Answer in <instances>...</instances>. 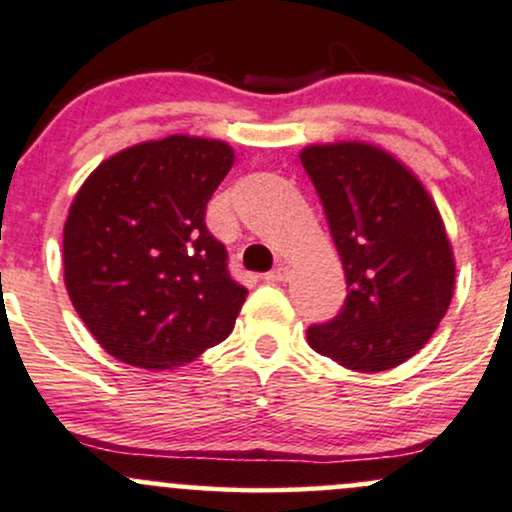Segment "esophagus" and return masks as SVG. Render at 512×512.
<instances>
[{
    "instance_id": "obj_1",
    "label": "esophagus",
    "mask_w": 512,
    "mask_h": 512,
    "mask_svg": "<svg viewBox=\"0 0 512 512\" xmlns=\"http://www.w3.org/2000/svg\"><path fill=\"white\" fill-rule=\"evenodd\" d=\"M289 277V270L284 265H277L274 267L272 272H267L265 274V282H270V284H277V282H284V279Z\"/></svg>"
}]
</instances>
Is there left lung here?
<instances>
[{"label":"left lung","mask_w":512,"mask_h":512,"mask_svg":"<svg viewBox=\"0 0 512 512\" xmlns=\"http://www.w3.org/2000/svg\"><path fill=\"white\" fill-rule=\"evenodd\" d=\"M299 159L348 284L338 316L306 331L309 346L358 373L395 368L422 351L454 297V250L437 203L375 144H311Z\"/></svg>","instance_id":"8db88e82"}]
</instances>
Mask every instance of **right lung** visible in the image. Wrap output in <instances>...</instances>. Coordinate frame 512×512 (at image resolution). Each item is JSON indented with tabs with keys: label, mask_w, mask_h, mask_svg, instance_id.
Segmentation results:
<instances>
[{
	"label": "right lung",
	"mask_w": 512,
	"mask_h": 512,
	"mask_svg": "<svg viewBox=\"0 0 512 512\" xmlns=\"http://www.w3.org/2000/svg\"><path fill=\"white\" fill-rule=\"evenodd\" d=\"M233 161L220 139L171 134L112 154L75 193L63 279L83 324L122 363L176 368L233 331L247 289L206 228Z\"/></svg>",
	"instance_id": "add662e5"
}]
</instances>
